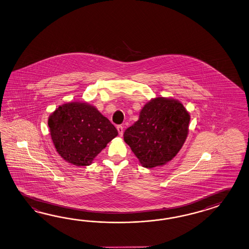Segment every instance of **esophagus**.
<instances>
[{"instance_id": "1", "label": "esophagus", "mask_w": 249, "mask_h": 249, "mask_svg": "<svg viewBox=\"0 0 249 249\" xmlns=\"http://www.w3.org/2000/svg\"><path fill=\"white\" fill-rule=\"evenodd\" d=\"M116 129H117V131H118V134H119V135L122 136L123 134H124V127H123L122 125H117V126H116Z\"/></svg>"}]
</instances>
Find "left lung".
<instances>
[{"label": "left lung", "instance_id": "8db88e82", "mask_svg": "<svg viewBox=\"0 0 249 249\" xmlns=\"http://www.w3.org/2000/svg\"><path fill=\"white\" fill-rule=\"evenodd\" d=\"M191 115L182 103L155 97L142 108L139 119L124 133V140L145 168L164 165L184 144Z\"/></svg>", "mask_w": 249, "mask_h": 249}]
</instances>
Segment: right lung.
Wrapping results in <instances>:
<instances>
[{
  "instance_id": "add662e5",
  "label": "right lung",
  "mask_w": 249,
  "mask_h": 249,
  "mask_svg": "<svg viewBox=\"0 0 249 249\" xmlns=\"http://www.w3.org/2000/svg\"><path fill=\"white\" fill-rule=\"evenodd\" d=\"M48 124L57 153L76 166L90 165L118 134L107 117L82 101L59 106L49 116Z\"/></svg>"
}]
</instances>
